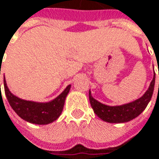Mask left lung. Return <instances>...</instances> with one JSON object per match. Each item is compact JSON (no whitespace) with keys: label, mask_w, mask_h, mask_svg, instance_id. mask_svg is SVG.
<instances>
[{"label":"left lung","mask_w":159,"mask_h":159,"mask_svg":"<svg viewBox=\"0 0 159 159\" xmlns=\"http://www.w3.org/2000/svg\"><path fill=\"white\" fill-rule=\"evenodd\" d=\"M155 78L156 75L154 72L153 79L148 86V89L141 98L135 100L134 101L119 106H108L103 104L95 100L92 96L91 91H89V100L94 113L101 120L107 123L118 124L133 120L134 118L137 117L141 113H142V111L146 108L148 102L151 100L155 86Z\"/></svg>","instance_id":"1"}]
</instances>
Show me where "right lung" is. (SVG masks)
<instances>
[{
    "label": "right lung",
    "instance_id": "obj_1",
    "mask_svg": "<svg viewBox=\"0 0 159 159\" xmlns=\"http://www.w3.org/2000/svg\"><path fill=\"white\" fill-rule=\"evenodd\" d=\"M3 82L4 91L7 100L11 107L13 108V110L22 119L35 125H48L59 118L63 110L65 100L71 87L70 84L67 85L66 89L58 97H56L54 100L49 102H36L31 100H22L15 96L7 86L5 77Z\"/></svg>",
    "mask_w": 159,
    "mask_h": 159
}]
</instances>
